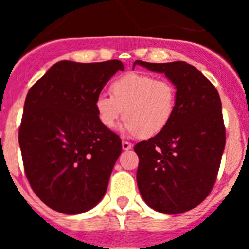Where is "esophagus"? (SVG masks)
I'll use <instances>...</instances> for the list:
<instances>
[{"label": "esophagus", "instance_id": "1", "mask_svg": "<svg viewBox=\"0 0 249 249\" xmlns=\"http://www.w3.org/2000/svg\"><path fill=\"white\" fill-rule=\"evenodd\" d=\"M132 147H133V144H132L131 142H128V141H122V148L124 149V151H128Z\"/></svg>", "mask_w": 249, "mask_h": 249}]
</instances>
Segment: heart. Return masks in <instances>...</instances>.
Wrapping results in <instances>:
<instances>
[{
	"label": "heart",
	"instance_id": "b5f03b06",
	"mask_svg": "<svg viewBox=\"0 0 249 249\" xmlns=\"http://www.w3.org/2000/svg\"><path fill=\"white\" fill-rule=\"evenodd\" d=\"M112 96L98 94L94 108L102 126L112 129L124 114L122 129L132 136L151 138L172 122L178 89L169 80L144 72H128L111 83Z\"/></svg>",
	"mask_w": 249,
	"mask_h": 249
}]
</instances>
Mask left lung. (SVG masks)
I'll list each match as a JSON object with an SVG mask.
<instances>
[{
    "label": "left lung",
    "instance_id": "8db88e82",
    "mask_svg": "<svg viewBox=\"0 0 249 249\" xmlns=\"http://www.w3.org/2000/svg\"><path fill=\"white\" fill-rule=\"evenodd\" d=\"M178 89L177 111L160 135L135 146L140 158L137 184L144 202L166 214L192 210L210 195L226 144L222 103L214 86L183 61L149 63Z\"/></svg>",
    "mask_w": 249,
    "mask_h": 249
}]
</instances>
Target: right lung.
Segmentation results:
<instances>
[{
  "label": "right lung",
  "mask_w": 249,
  "mask_h": 249,
  "mask_svg": "<svg viewBox=\"0 0 249 249\" xmlns=\"http://www.w3.org/2000/svg\"><path fill=\"white\" fill-rule=\"evenodd\" d=\"M118 59L59 61L30 89L18 142L26 177L41 201L65 214L91 210L105 196L122 142L102 126L94 101Z\"/></svg>",
  "instance_id": "add662e5"
}]
</instances>
